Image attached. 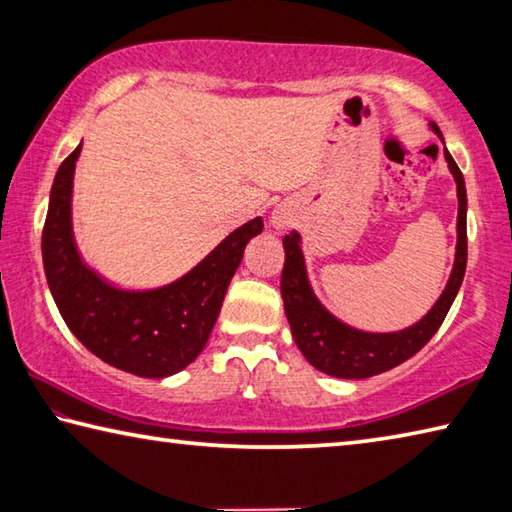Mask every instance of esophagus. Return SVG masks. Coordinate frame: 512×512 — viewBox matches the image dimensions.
Returning a JSON list of instances; mask_svg holds the SVG:
<instances>
[{"instance_id": "1", "label": "esophagus", "mask_w": 512, "mask_h": 512, "mask_svg": "<svg viewBox=\"0 0 512 512\" xmlns=\"http://www.w3.org/2000/svg\"><path fill=\"white\" fill-rule=\"evenodd\" d=\"M273 223L277 225V228H282V225L287 223V216H284L282 212H273Z\"/></svg>"}]
</instances>
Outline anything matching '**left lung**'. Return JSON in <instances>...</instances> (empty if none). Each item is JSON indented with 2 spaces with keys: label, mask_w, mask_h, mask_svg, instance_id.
<instances>
[{
  "label": "left lung",
  "mask_w": 512,
  "mask_h": 512,
  "mask_svg": "<svg viewBox=\"0 0 512 512\" xmlns=\"http://www.w3.org/2000/svg\"><path fill=\"white\" fill-rule=\"evenodd\" d=\"M436 135L443 140V133L436 124H431ZM445 160L449 171L454 173L456 194H458V244H456V262L449 282L438 298L436 305L424 316L420 323L409 329L393 334H370L359 332L350 325L341 323L316 300L314 291L309 287L305 257L300 250L298 232L284 237V268H282V300L287 311L291 334L296 339L300 352L305 359L320 372L341 379H366L379 372H386L411 359L429 343L438 327L443 325L449 307L463 284L465 266H467V194L465 180L449 151H445Z\"/></svg>",
  "instance_id": "8db88e82"
}]
</instances>
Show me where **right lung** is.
I'll return each instance as SVG.
<instances>
[{
    "instance_id": "add662e5",
    "label": "right lung",
    "mask_w": 512,
    "mask_h": 512,
    "mask_svg": "<svg viewBox=\"0 0 512 512\" xmlns=\"http://www.w3.org/2000/svg\"><path fill=\"white\" fill-rule=\"evenodd\" d=\"M81 144L54 178L42 230V262L60 316L92 354L137 377H169L203 352L244 248L264 221L225 237L180 280L153 291H121L90 271L72 237V183Z\"/></svg>"
}]
</instances>
